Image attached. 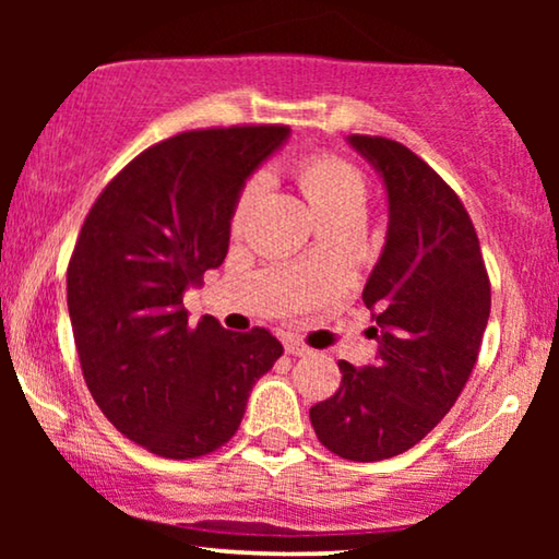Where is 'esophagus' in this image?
<instances>
[{
	"instance_id": "34e87169",
	"label": "esophagus",
	"mask_w": 559,
	"mask_h": 559,
	"mask_svg": "<svg viewBox=\"0 0 559 559\" xmlns=\"http://www.w3.org/2000/svg\"><path fill=\"white\" fill-rule=\"evenodd\" d=\"M285 350H287V354H293V356H308L310 354V348L305 346L302 341L293 338V335H287V338H285Z\"/></svg>"
}]
</instances>
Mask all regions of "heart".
Instances as JSON below:
<instances>
[{
	"mask_svg": "<svg viewBox=\"0 0 559 559\" xmlns=\"http://www.w3.org/2000/svg\"><path fill=\"white\" fill-rule=\"evenodd\" d=\"M297 182H300L305 198H308L320 221L338 216H358L361 218L366 205V180L346 159L320 155L310 157L297 167ZM262 193V180H251L236 203V221L247 216L251 203Z\"/></svg>",
	"mask_w": 559,
	"mask_h": 559,
	"instance_id": "b5f03b06",
	"label": "heart"
}]
</instances>
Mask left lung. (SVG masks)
<instances>
[{"label":"left lung","instance_id":"1","mask_svg":"<svg viewBox=\"0 0 559 559\" xmlns=\"http://www.w3.org/2000/svg\"><path fill=\"white\" fill-rule=\"evenodd\" d=\"M348 144L386 188L389 226L364 287L377 325V361H341V386L310 409L318 440L356 463L417 445L448 415L473 366L491 312L476 228L453 188L394 140L350 134Z\"/></svg>","mask_w":559,"mask_h":559}]
</instances>
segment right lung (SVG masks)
Instances as JSON below:
<instances>
[{"instance_id": "right-lung-1", "label": "right lung", "mask_w": 559, "mask_h": 559, "mask_svg": "<svg viewBox=\"0 0 559 559\" xmlns=\"http://www.w3.org/2000/svg\"><path fill=\"white\" fill-rule=\"evenodd\" d=\"M289 127L198 129L136 155L96 198L68 264L83 379L106 419L188 461L239 430L251 386L282 356L264 328L231 333L182 308L224 264L241 190Z\"/></svg>"}]
</instances>
